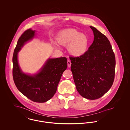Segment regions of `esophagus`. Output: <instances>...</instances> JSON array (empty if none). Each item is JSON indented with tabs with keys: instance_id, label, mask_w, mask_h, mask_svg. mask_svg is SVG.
Instances as JSON below:
<instances>
[{
	"instance_id": "esophagus-1",
	"label": "esophagus",
	"mask_w": 130,
	"mask_h": 130,
	"mask_svg": "<svg viewBox=\"0 0 130 130\" xmlns=\"http://www.w3.org/2000/svg\"><path fill=\"white\" fill-rule=\"evenodd\" d=\"M67 64H68V67L69 68H70L71 67V62L70 61V60H68L67 61Z\"/></svg>"
}]
</instances>
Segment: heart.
Masks as SVG:
<instances>
[{
    "label": "heart",
    "instance_id": "b5f03b06",
    "mask_svg": "<svg viewBox=\"0 0 130 130\" xmlns=\"http://www.w3.org/2000/svg\"><path fill=\"white\" fill-rule=\"evenodd\" d=\"M56 41L61 45L68 46L69 53L75 57L85 54L90 44L89 37L86 34L74 29L60 31L57 36Z\"/></svg>",
    "mask_w": 130,
    "mask_h": 130
}]
</instances>
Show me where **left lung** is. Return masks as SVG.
<instances>
[{"label": "left lung", "mask_w": 130, "mask_h": 130, "mask_svg": "<svg viewBox=\"0 0 130 130\" xmlns=\"http://www.w3.org/2000/svg\"><path fill=\"white\" fill-rule=\"evenodd\" d=\"M90 28L94 35L93 43L85 54L70 59L77 91L83 98L94 100L102 96L112 86L116 58L107 37L95 28Z\"/></svg>", "instance_id": "1"}]
</instances>
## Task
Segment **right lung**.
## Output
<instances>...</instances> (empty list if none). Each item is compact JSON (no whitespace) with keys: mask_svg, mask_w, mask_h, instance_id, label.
Wrapping results in <instances>:
<instances>
[{"mask_svg":"<svg viewBox=\"0 0 130 130\" xmlns=\"http://www.w3.org/2000/svg\"><path fill=\"white\" fill-rule=\"evenodd\" d=\"M35 31L29 29L19 38L12 56V76L15 86L23 95L34 102L43 103L56 93L62 74L67 68V60L66 57L49 58L37 74L23 73L18 63V52L26 42L34 38Z\"/></svg>","mask_w":130,"mask_h":130,"instance_id":"add662e5","label":"right lung"}]
</instances>
